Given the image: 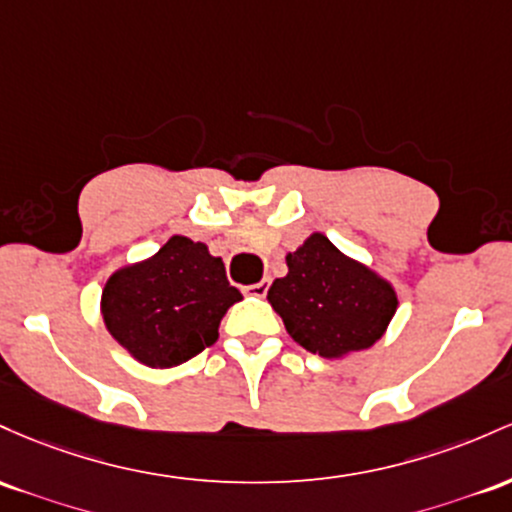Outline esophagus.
<instances>
[{
	"mask_svg": "<svg viewBox=\"0 0 512 512\" xmlns=\"http://www.w3.org/2000/svg\"><path fill=\"white\" fill-rule=\"evenodd\" d=\"M268 287H271V283H268V280H261V283H254V285L246 287V292H249V295H254V297H266Z\"/></svg>",
	"mask_w": 512,
	"mask_h": 512,
	"instance_id": "obj_1",
	"label": "esophagus"
}]
</instances>
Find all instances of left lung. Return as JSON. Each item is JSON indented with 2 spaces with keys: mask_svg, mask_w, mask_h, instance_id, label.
<instances>
[{
  "mask_svg": "<svg viewBox=\"0 0 512 512\" xmlns=\"http://www.w3.org/2000/svg\"><path fill=\"white\" fill-rule=\"evenodd\" d=\"M287 275L275 278L268 302L302 348L338 360L375 346L396 314L394 285L363 261L312 232L285 256Z\"/></svg>",
  "mask_w": 512,
  "mask_h": 512,
  "instance_id": "8db88e82",
  "label": "left lung"
}]
</instances>
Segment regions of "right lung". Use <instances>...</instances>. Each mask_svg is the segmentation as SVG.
<instances>
[{
	"instance_id": "add662e5",
	"label": "right lung",
	"mask_w": 512,
	"mask_h": 512,
	"mask_svg": "<svg viewBox=\"0 0 512 512\" xmlns=\"http://www.w3.org/2000/svg\"><path fill=\"white\" fill-rule=\"evenodd\" d=\"M239 300L222 258L203 241L174 234L157 254L111 273L101 317L137 363L164 370L212 346L222 317Z\"/></svg>"
}]
</instances>
